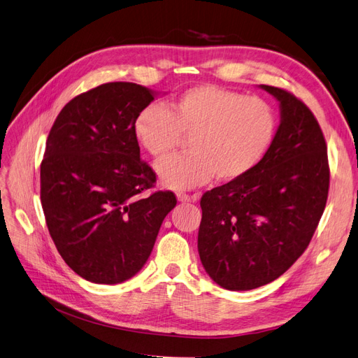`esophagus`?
I'll list each match as a JSON object with an SVG mask.
<instances>
[{
  "instance_id": "34e87169",
  "label": "esophagus",
  "mask_w": 358,
  "mask_h": 358,
  "mask_svg": "<svg viewBox=\"0 0 358 358\" xmlns=\"http://www.w3.org/2000/svg\"><path fill=\"white\" fill-rule=\"evenodd\" d=\"M176 197H178V201H182V203H188V201L194 200V197L188 196V194H185V192H178Z\"/></svg>"
}]
</instances>
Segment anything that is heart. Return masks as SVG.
Segmentation results:
<instances>
[{"mask_svg":"<svg viewBox=\"0 0 358 358\" xmlns=\"http://www.w3.org/2000/svg\"><path fill=\"white\" fill-rule=\"evenodd\" d=\"M278 129L273 106L259 96L215 85H199L170 103V110L150 104L134 122V136L150 155L170 154L189 136L191 152L157 162L162 185L191 189L209 182L237 180L266 157Z\"/></svg>","mask_w":358,"mask_h":358,"instance_id":"obj_1","label":"heart"}]
</instances>
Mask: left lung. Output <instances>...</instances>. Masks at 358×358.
<instances>
[{
    "instance_id": "1",
    "label": "left lung",
    "mask_w": 358,
    "mask_h": 358,
    "mask_svg": "<svg viewBox=\"0 0 358 358\" xmlns=\"http://www.w3.org/2000/svg\"><path fill=\"white\" fill-rule=\"evenodd\" d=\"M259 88L279 101L272 146L251 173L204 192L200 201L201 264L231 291L285 273L308 248L329 196L327 145L315 116L285 90Z\"/></svg>"
}]
</instances>
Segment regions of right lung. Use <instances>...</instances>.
Here are the masks:
<instances>
[{"instance_id":"1","label":"right lung","mask_w":358,"mask_h":358,"mask_svg":"<svg viewBox=\"0 0 358 358\" xmlns=\"http://www.w3.org/2000/svg\"><path fill=\"white\" fill-rule=\"evenodd\" d=\"M157 92L110 82L64 106L46 142L40 197L50 237L73 272L121 284L145 266L175 194L143 197L157 180L140 159L137 115Z\"/></svg>"}]
</instances>
